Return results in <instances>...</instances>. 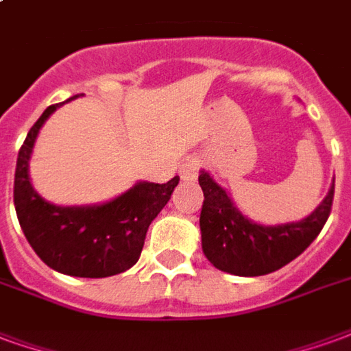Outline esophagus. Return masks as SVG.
Masks as SVG:
<instances>
[{
	"label": "esophagus",
	"mask_w": 351,
	"mask_h": 351,
	"mask_svg": "<svg viewBox=\"0 0 351 351\" xmlns=\"http://www.w3.org/2000/svg\"><path fill=\"white\" fill-rule=\"evenodd\" d=\"M199 173V160L197 158H188L180 165V178L182 180H195Z\"/></svg>",
	"instance_id": "esophagus-1"
}]
</instances>
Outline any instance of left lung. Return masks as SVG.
Segmentation results:
<instances>
[{
    "mask_svg": "<svg viewBox=\"0 0 351 351\" xmlns=\"http://www.w3.org/2000/svg\"><path fill=\"white\" fill-rule=\"evenodd\" d=\"M205 201L201 208V246L206 259L237 276H261L282 269L308 248L331 214L335 180L329 193L306 218L261 226L244 216L228 191L206 171L199 175Z\"/></svg>",
    "mask_w": 351,
    "mask_h": 351,
    "instance_id": "obj_1",
    "label": "left lung"
}]
</instances>
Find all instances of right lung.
<instances>
[{"instance_id": "obj_1", "label": "right lung", "mask_w": 351, "mask_h": 351, "mask_svg": "<svg viewBox=\"0 0 351 351\" xmlns=\"http://www.w3.org/2000/svg\"><path fill=\"white\" fill-rule=\"evenodd\" d=\"M64 103L50 105L43 112L20 148L14 171L20 228L35 254L54 271L80 278L120 274L138 261L148 226L167 205L180 178L175 176L167 184L137 182L99 205L58 206L45 201L29 180V160L43 123Z\"/></svg>"}]
</instances>
